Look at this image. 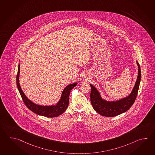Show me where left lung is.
<instances>
[{"mask_svg": "<svg viewBox=\"0 0 155 155\" xmlns=\"http://www.w3.org/2000/svg\"><path fill=\"white\" fill-rule=\"evenodd\" d=\"M138 66V75L135 84L131 93L125 98L117 101H109L102 98L101 95L94 85L90 84L91 87V101L92 107L98 114L106 117H116L129 110L136 99L139 85L141 81L140 66L136 61Z\"/></svg>", "mask_w": 155, "mask_h": 155, "instance_id": "8db88e82", "label": "left lung"}]
</instances>
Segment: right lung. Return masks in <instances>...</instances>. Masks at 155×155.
Here are the masks:
<instances>
[{
    "label": "right lung",
    "instance_id": "add662e5",
    "mask_svg": "<svg viewBox=\"0 0 155 155\" xmlns=\"http://www.w3.org/2000/svg\"><path fill=\"white\" fill-rule=\"evenodd\" d=\"M19 74H20V64L18 66V74L16 76V84L19 90V93L21 95L22 101L24 102L26 106L30 110L35 114L39 115L48 117H58L66 111L69 104V99L71 91L75 86L77 85V83H74L66 86L62 93L60 99L56 105H40L35 104L31 101L28 99L25 94L22 92L21 88L19 83Z\"/></svg>",
    "mask_w": 155,
    "mask_h": 155
}]
</instances>
